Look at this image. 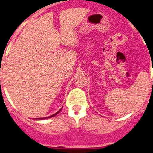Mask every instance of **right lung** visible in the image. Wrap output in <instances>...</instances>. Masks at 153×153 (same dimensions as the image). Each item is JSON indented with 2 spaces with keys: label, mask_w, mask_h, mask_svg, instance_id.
Segmentation results:
<instances>
[{
  "label": "right lung",
  "mask_w": 153,
  "mask_h": 153,
  "mask_svg": "<svg viewBox=\"0 0 153 153\" xmlns=\"http://www.w3.org/2000/svg\"><path fill=\"white\" fill-rule=\"evenodd\" d=\"M61 109H62V108H61V109H60V110H58V112H56V113H55V114H54V115H50V116H49V117H47V118H38V119H41V120H42V119H46V118H52V117H54V116H55V115H58V114L60 112H61Z\"/></svg>",
  "instance_id": "right-lung-1"
}]
</instances>
